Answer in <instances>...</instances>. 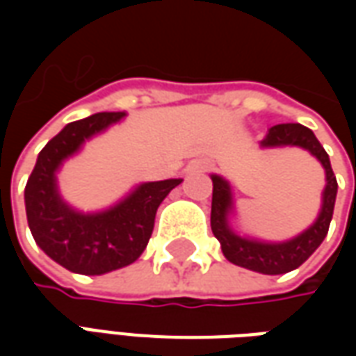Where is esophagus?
Returning <instances> with one entry per match:
<instances>
[{"label": "esophagus", "instance_id": "34e87169", "mask_svg": "<svg viewBox=\"0 0 356 356\" xmlns=\"http://www.w3.org/2000/svg\"><path fill=\"white\" fill-rule=\"evenodd\" d=\"M211 170V163L206 162V160H198V162H193L188 168H186V171L188 173H204V171H209Z\"/></svg>", "mask_w": 356, "mask_h": 356}]
</instances>
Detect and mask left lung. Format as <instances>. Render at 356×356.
Segmentation results:
<instances>
[{"label":"left lung","instance_id":"left-lung-1","mask_svg":"<svg viewBox=\"0 0 356 356\" xmlns=\"http://www.w3.org/2000/svg\"><path fill=\"white\" fill-rule=\"evenodd\" d=\"M261 147H301L309 150L311 154L322 163L326 171V188L322 193L321 213L305 232L286 242H259V240L244 238L234 234L229 227V213L232 209L231 185L219 175H211L213 181V196H211V231L216 238L221 242L223 255L238 267L250 268L261 275H284L298 268L313 255L316 248L321 246L322 240L326 238L330 229V221L334 216V204H336L337 181L330 158L314 133L301 124H278L273 125Z\"/></svg>","mask_w":356,"mask_h":356}]
</instances>
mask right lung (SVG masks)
Returning a JSON list of instances; mask_svg holds the SVG:
<instances>
[{
  "label": "right lung",
  "instance_id": "right-lung-1",
  "mask_svg": "<svg viewBox=\"0 0 356 356\" xmlns=\"http://www.w3.org/2000/svg\"><path fill=\"white\" fill-rule=\"evenodd\" d=\"M124 116V112H99L66 125L43 147L24 188L28 227L35 244L53 261L78 275H104L137 261L154 229L156 209L183 181L143 183L114 208L99 213H80L60 198V163Z\"/></svg>",
  "mask_w": 356,
  "mask_h": 356
}]
</instances>
